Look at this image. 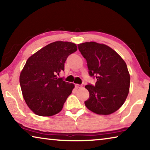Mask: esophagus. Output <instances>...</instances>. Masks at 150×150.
<instances>
[{"label": "esophagus", "instance_id": "obj_1", "mask_svg": "<svg viewBox=\"0 0 150 150\" xmlns=\"http://www.w3.org/2000/svg\"><path fill=\"white\" fill-rule=\"evenodd\" d=\"M75 87L77 88H81V85H79V84H75Z\"/></svg>", "mask_w": 150, "mask_h": 150}]
</instances>
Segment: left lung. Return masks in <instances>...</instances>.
I'll use <instances>...</instances> for the list:
<instances>
[{
  "instance_id": "obj_1",
  "label": "left lung",
  "mask_w": 150,
  "mask_h": 150,
  "mask_svg": "<svg viewBox=\"0 0 150 150\" xmlns=\"http://www.w3.org/2000/svg\"><path fill=\"white\" fill-rule=\"evenodd\" d=\"M87 60L88 73L96 77L95 86L87 85L89 98L85 102L88 110L108 115L118 110L129 93L130 75L124 59L108 45L95 42L78 44Z\"/></svg>"
}]
</instances>
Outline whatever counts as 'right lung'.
Masks as SVG:
<instances>
[{
	"instance_id": "obj_1",
	"label": "right lung",
	"mask_w": 150,
	"mask_h": 150,
	"mask_svg": "<svg viewBox=\"0 0 150 150\" xmlns=\"http://www.w3.org/2000/svg\"><path fill=\"white\" fill-rule=\"evenodd\" d=\"M77 50L75 44L57 41L31 55L20 75L26 105L35 115L51 116L59 113L72 93L74 84L58 78L67 57Z\"/></svg>"
}]
</instances>
